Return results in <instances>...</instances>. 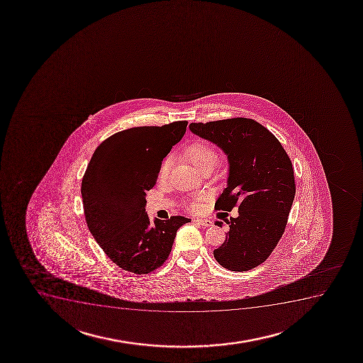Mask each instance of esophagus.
<instances>
[{"instance_id": "34e87169", "label": "esophagus", "mask_w": 363, "mask_h": 363, "mask_svg": "<svg viewBox=\"0 0 363 363\" xmlns=\"http://www.w3.org/2000/svg\"><path fill=\"white\" fill-rule=\"evenodd\" d=\"M194 222H196V223H198L199 226H213V221H211V220H208V218H196V220H194Z\"/></svg>"}]
</instances>
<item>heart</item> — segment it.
I'll return each mask as SVG.
<instances>
[{
  "label": "heart",
  "instance_id": "heart-1",
  "mask_svg": "<svg viewBox=\"0 0 363 363\" xmlns=\"http://www.w3.org/2000/svg\"><path fill=\"white\" fill-rule=\"evenodd\" d=\"M182 155H184V158L187 159L188 162H192L193 165L199 171L213 169L218 164V158H220V154H218L216 147L204 140H196V141L191 142L189 145L184 147ZM169 172H170V160L167 159L162 162L160 171H159L160 179H167ZM208 199H209V196L201 193L188 203V208L193 213H196L201 210V203H204Z\"/></svg>",
  "mask_w": 363,
  "mask_h": 363
}]
</instances>
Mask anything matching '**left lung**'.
I'll list each match as a JSON object with an SVG mask.
<instances>
[{"mask_svg": "<svg viewBox=\"0 0 363 363\" xmlns=\"http://www.w3.org/2000/svg\"><path fill=\"white\" fill-rule=\"evenodd\" d=\"M192 133L218 145L230 162L228 186L215 209L238 218L225 220L230 230L213 257L222 267L243 272L267 260L286 230L295 196L294 167L269 128L247 118L192 123ZM222 226V221H215Z\"/></svg>", "mask_w": 363, "mask_h": 363, "instance_id": "obj_1", "label": "left lung"}]
</instances>
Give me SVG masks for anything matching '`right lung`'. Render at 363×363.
I'll return each mask as SVG.
<instances>
[{
	"label": "right lung",
	"instance_id": "obj_1",
	"mask_svg": "<svg viewBox=\"0 0 363 363\" xmlns=\"http://www.w3.org/2000/svg\"><path fill=\"white\" fill-rule=\"evenodd\" d=\"M188 121L140 126L114 133L94 150L82 194L86 223L96 242L120 269L148 274L170 255L184 216L150 221L145 193L155 186L162 159L182 138Z\"/></svg>",
	"mask_w": 363,
	"mask_h": 363
}]
</instances>
